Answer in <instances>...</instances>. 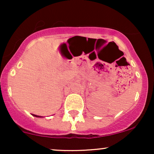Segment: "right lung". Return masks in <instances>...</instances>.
<instances>
[{"label":"right lung","instance_id":"obj_1","mask_svg":"<svg viewBox=\"0 0 154 154\" xmlns=\"http://www.w3.org/2000/svg\"><path fill=\"white\" fill-rule=\"evenodd\" d=\"M32 116H35V117H43V116H38V115H35V114H32Z\"/></svg>","mask_w":154,"mask_h":154}]
</instances>
